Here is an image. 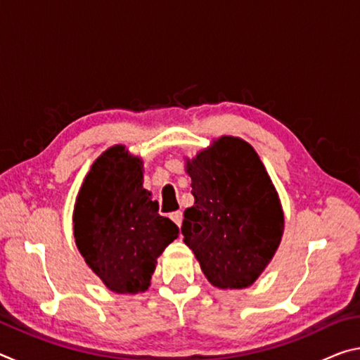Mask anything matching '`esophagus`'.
I'll list each match as a JSON object with an SVG mask.
<instances>
[{"mask_svg":"<svg viewBox=\"0 0 360 360\" xmlns=\"http://www.w3.org/2000/svg\"><path fill=\"white\" fill-rule=\"evenodd\" d=\"M172 219H173V222L178 225V227H181V224H182V212L181 211L172 212Z\"/></svg>","mask_w":360,"mask_h":360,"instance_id":"34e87169","label":"esophagus"}]
</instances>
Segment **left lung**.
<instances>
[{
    "label": "left lung",
    "mask_w": 360,
    "mask_h": 360,
    "mask_svg": "<svg viewBox=\"0 0 360 360\" xmlns=\"http://www.w3.org/2000/svg\"><path fill=\"white\" fill-rule=\"evenodd\" d=\"M195 203L181 231L208 281L221 289L251 285L283 236L278 193L259 155L240 138L222 136L187 162Z\"/></svg>",
    "instance_id": "obj_1"
}]
</instances>
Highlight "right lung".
Returning a JSON list of instances; mask_svg holds the SVG:
<instances>
[{
  "mask_svg": "<svg viewBox=\"0 0 360 360\" xmlns=\"http://www.w3.org/2000/svg\"><path fill=\"white\" fill-rule=\"evenodd\" d=\"M172 219L143 187L141 160L122 146L98 157L75 210V238L87 265L109 289L136 294L149 288L157 257L178 238Z\"/></svg>",
  "mask_w": 360,
  "mask_h": 360,
  "instance_id": "obj_1",
  "label": "right lung"
}]
</instances>
